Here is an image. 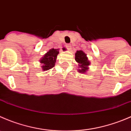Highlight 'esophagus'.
Here are the masks:
<instances>
[{
  "label": "esophagus",
  "instance_id": "obj_1",
  "mask_svg": "<svg viewBox=\"0 0 131 131\" xmlns=\"http://www.w3.org/2000/svg\"><path fill=\"white\" fill-rule=\"evenodd\" d=\"M66 47H67V48L68 49V50L72 49V45L70 44V43H68V44L66 45Z\"/></svg>",
  "mask_w": 131,
  "mask_h": 131
}]
</instances>
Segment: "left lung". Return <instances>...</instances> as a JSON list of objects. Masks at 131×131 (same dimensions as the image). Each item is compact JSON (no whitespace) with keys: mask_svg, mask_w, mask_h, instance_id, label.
Returning a JSON list of instances; mask_svg holds the SVG:
<instances>
[{"mask_svg":"<svg viewBox=\"0 0 131 131\" xmlns=\"http://www.w3.org/2000/svg\"><path fill=\"white\" fill-rule=\"evenodd\" d=\"M75 61L79 63V67L80 69H78L79 72L80 73H86L89 70V66L90 65L91 62L89 61L88 58L87 57V54L82 51H77L75 54Z\"/></svg>","mask_w":131,"mask_h":131,"instance_id":"left-lung-1","label":"left lung"}]
</instances>
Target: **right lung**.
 <instances>
[{
    "mask_svg": "<svg viewBox=\"0 0 131 131\" xmlns=\"http://www.w3.org/2000/svg\"><path fill=\"white\" fill-rule=\"evenodd\" d=\"M63 50L65 51V48H63ZM58 54H59V49L52 48L43 55V57H42L39 61L42 64L41 68L42 70H49L54 67Z\"/></svg>",
    "mask_w": 131,
    "mask_h": 131,
    "instance_id": "right-lung-1",
    "label": "right lung"
}]
</instances>
